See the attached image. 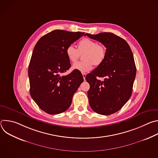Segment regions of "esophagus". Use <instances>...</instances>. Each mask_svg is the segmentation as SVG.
<instances>
[{
	"label": "esophagus",
	"instance_id": "1",
	"mask_svg": "<svg viewBox=\"0 0 158 158\" xmlns=\"http://www.w3.org/2000/svg\"><path fill=\"white\" fill-rule=\"evenodd\" d=\"M82 76H83L84 80H85V76H86V74H85V73H82Z\"/></svg>",
	"mask_w": 158,
	"mask_h": 158
}]
</instances>
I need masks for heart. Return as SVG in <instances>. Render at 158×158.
Here are the masks:
<instances>
[{
  "label": "heart",
  "mask_w": 158,
  "mask_h": 158,
  "mask_svg": "<svg viewBox=\"0 0 158 158\" xmlns=\"http://www.w3.org/2000/svg\"><path fill=\"white\" fill-rule=\"evenodd\" d=\"M84 52V60L74 64L73 69L85 73L93 69L94 64L99 65L103 62L106 49L102 45L98 44L96 41L89 38L81 39L77 44V49L73 45H69L65 49L67 59L72 63L76 62L81 54Z\"/></svg>",
  "instance_id": "b5f03b06"
}]
</instances>
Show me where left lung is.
Masks as SVG:
<instances>
[{"mask_svg":"<svg viewBox=\"0 0 158 158\" xmlns=\"http://www.w3.org/2000/svg\"><path fill=\"white\" fill-rule=\"evenodd\" d=\"M85 35L106 48L103 62L85 76L90 85L89 103L96 113L110 115L120 110L131 96L136 74L133 54L127 42L114 34ZM97 77L105 79L101 81Z\"/></svg>","mask_w":158,"mask_h":158,"instance_id":"left-lung-1","label":"left lung"}]
</instances>
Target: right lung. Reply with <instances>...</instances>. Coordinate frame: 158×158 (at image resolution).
Instances as JSON below:
<instances>
[{"mask_svg":"<svg viewBox=\"0 0 158 158\" xmlns=\"http://www.w3.org/2000/svg\"><path fill=\"white\" fill-rule=\"evenodd\" d=\"M84 35V32L54 30L42 36L35 44L28 69L30 94L48 114H58L68 109L84 81L77 70L60 76L71 67L65 54L67 47Z\"/></svg>","mask_w":158,"mask_h":158,"instance_id":"obj_1","label":"right lung"}]
</instances>
